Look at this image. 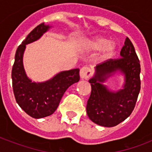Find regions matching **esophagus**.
Returning <instances> with one entry per match:
<instances>
[{"instance_id":"34e87169","label":"esophagus","mask_w":152,"mask_h":152,"mask_svg":"<svg viewBox=\"0 0 152 152\" xmlns=\"http://www.w3.org/2000/svg\"><path fill=\"white\" fill-rule=\"evenodd\" d=\"M91 75V70L88 67H83L80 70V76L81 78L88 79Z\"/></svg>"}]
</instances>
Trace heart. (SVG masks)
Returning a JSON list of instances; mask_svg holds the SVG:
<instances>
[{"instance_id":"b5f03b06","label":"heart","mask_w":152,"mask_h":152,"mask_svg":"<svg viewBox=\"0 0 152 152\" xmlns=\"http://www.w3.org/2000/svg\"><path fill=\"white\" fill-rule=\"evenodd\" d=\"M85 49L89 51H97L101 49L99 57L100 60L104 61L112 57L116 49V45L114 42L107 41L103 37H96L86 42Z\"/></svg>"}]
</instances>
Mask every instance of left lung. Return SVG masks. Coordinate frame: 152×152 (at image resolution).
Here are the masks:
<instances>
[{"label":"left lung","mask_w":152,"mask_h":152,"mask_svg":"<svg viewBox=\"0 0 152 152\" xmlns=\"http://www.w3.org/2000/svg\"><path fill=\"white\" fill-rule=\"evenodd\" d=\"M121 58L108 59L97 64L89 82L91 94L87 103V113L91 121L104 127L119 124L133 111L141 88L140 62L128 37L120 52ZM116 71L125 75L124 89L110 91L102 83Z\"/></svg>","instance_id":"8db88e82"}]
</instances>
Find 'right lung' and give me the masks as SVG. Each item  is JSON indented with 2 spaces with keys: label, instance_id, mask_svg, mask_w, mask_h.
Returning <instances> with one entry per match:
<instances>
[{
  "label": "right lung",
  "instance_id": "right-lung-1",
  "mask_svg": "<svg viewBox=\"0 0 152 152\" xmlns=\"http://www.w3.org/2000/svg\"><path fill=\"white\" fill-rule=\"evenodd\" d=\"M49 28V25L42 23L31 31L17 48L12 68V84L16 101L29 116L35 119L52 115L66 90L80 80L78 68L61 72L42 83L32 82L26 76L23 64L26 45L39 39Z\"/></svg>",
  "mask_w": 152,
  "mask_h": 152
}]
</instances>
